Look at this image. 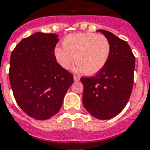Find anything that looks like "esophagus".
Masks as SVG:
<instances>
[{
	"instance_id": "esophagus-1",
	"label": "esophagus",
	"mask_w": 150,
	"mask_h": 150,
	"mask_svg": "<svg viewBox=\"0 0 150 150\" xmlns=\"http://www.w3.org/2000/svg\"><path fill=\"white\" fill-rule=\"evenodd\" d=\"M74 80H75V82H77V81H79L80 77H79V76H77V75H74Z\"/></svg>"
}]
</instances>
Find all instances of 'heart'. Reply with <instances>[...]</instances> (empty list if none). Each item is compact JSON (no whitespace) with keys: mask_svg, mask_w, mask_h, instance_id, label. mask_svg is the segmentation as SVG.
<instances>
[{"mask_svg":"<svg viewBox=\"0 0 150 150\" xmlns=\"http://www.w3.org/2000/svg\"><path fill=\"white\" fill-rule=\"evenodd\" d=\"M110 53V44L103 35L96 33L70 34L63 40V47H57L54 56L64 69H69L74 61L75 71L87 75L99 72L107 64Z\"/></svg>","mask_w":150,"mask_h":150,"instance_id":"obj_1","label":"heart"}]
</instances>
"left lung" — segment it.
I'll return each instance as SVG.
<instances>
[{"instance_id":"8db88e82","label":"left lung","mask_w":150,"mask_h":150,"mask_svg":"<svg viewBox=\"0 0 150 150\" xmlns=\"http://www.w3.org/2000/svg\"><path fill=\"white\" fill-rule=\"evenodd\" d=\"M110 42L107 64L93 76L82 77V103L92 116L107 120L121 113L130 98L134 82L135 56L130 46L107 30L99 29Z\"/></svg>"}]
</instances>
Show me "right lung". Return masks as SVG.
<instances>
[{
  "label": "right lung",
  "mask_w": 150,
  "mask_h": 150,
  "mask_svg": "<svg viewBox=\"0 0 150 150\" xmlns=\"http://www.w3.org/2000/svg\"><path fill=\"white\" fill-rule=\"evenodd\" d=\"M59 39L53 33H36L22 39L11 52L9 80L18 105L29 117L47 120L60 110L74 82L54 56Z\"/></svg>",
  "instance_id": "obj_1"
}]
</instances>
